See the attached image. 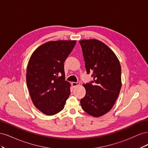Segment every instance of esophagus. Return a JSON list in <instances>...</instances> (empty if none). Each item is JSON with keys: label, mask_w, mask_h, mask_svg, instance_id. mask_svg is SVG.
Returning a JSON list of instances; mask_svg holds the SVG:
<instances>
[{"label": "esophagus", "mask_w": 148, "mask_h": 148, "mask_svg": "<svg viewBox=\"0 0 148 148\" xmlns=\"http://www.w3.org/2000/svg\"><path fill=\"white\" fill-rule=\"evenodd\" d=\"M79 84H80L79 82H72L71 83V85H72V86L73 88L78 86V85H79Z\"/></svg>", "instance_id": "34e87169"}]
</instances>
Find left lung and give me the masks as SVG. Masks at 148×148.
<instances>
[{
    "label": "left lung",
    "instance_id": "obj_1",
    "mask_svg": "<svg viewBox=\"0 0 148 148\" xmlns=\"http://www.w3.org/2000/svg\"><path fill=\"white\" fill-rule=\"evenodd\" d=\"M87 73L93 81L84 84L86 95L80 101L84 111L95 117L109 112L122 86L121 66L114 52L97 39L79 41Z\"/></svg>",
    "mask_w": 148,
    "mask_h": 148
}]
</instances>
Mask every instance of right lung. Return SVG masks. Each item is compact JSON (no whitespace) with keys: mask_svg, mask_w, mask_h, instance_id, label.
Returning a JSON list of instances; mask_svg holds the SVG:
<instances>
[{"mask_svg":"<svg viewBox=\"0 0 148 148\" xmlns=\"http://www.w3.org/2000/svg\"><path fill=\"white\" fill-rule=\"evenodd\" d=\"M76 41H49L31 55L26 70V84L33 104L47 115L64 109L70 94V84L65 80L64 62Z\"/></svg>","mask_w":148,"mask_h":148,"instance_id":"1","label":"right lung"}]
</instances>
